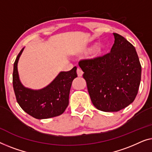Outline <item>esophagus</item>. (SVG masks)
I'll return each instance as SVG.
<instances>
[{
  "label": "esophagus",
  "mask_w": 152,
  "mask_h": 152,
  "mask_svg": "<svg viewBox=\"0 0 152 152\" xmlns=\"http://www.w3.org/2000/svg\"><path fill=\"white\" fill-rule=\"evenodd\" d=\"M77 74H78V76H82L83 74V72L82 71V69H80V68H78L77 69Z\"/></svg>",
  "instance_id": "1"
}]
</instances>
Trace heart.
<instances>
[{
    "instance_id": "obj_1",
    "label": "heart",
    "mask_w": 152,
    "mask_h": 152,
    "mask_svg": "<svg viewBox=\"0 0 152 152\" xmlns=\"http://www.w3.org/2000/svg\"><path fill=\"white\" fill-rule=\"evenodd\" d=\"M95 46H96V45H93L89 46L86 49V50H85V51L87 52H91V51H92L94 50V48H95ZM105 48H106L105 45H104V43H100L99 45H98L97 48H96V54L99 55L100 54H102V52H103Z\"/></svg>"
}]
</instances>
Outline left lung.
Returning a JSON list of instances; mask_svg holds the SVG:
<instances>
[{"label": "left lung", "mask_w": 152, "mask_h": 152, "mask_svg": "<svg viewBox=\"0 0 152 152\" xmlns=\"http://www.w3.org/2000/svg\"><path fill=\"white\" fill-rule=\"evenodd\" d=\"M110 53L78 63L91 102L102 112H118L135 99L141 80L136 49L116 33Z\"/></svg>", "instance_id": "obj_1"}]
</instances>
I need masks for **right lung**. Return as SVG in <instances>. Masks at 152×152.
I'll list each match as a JSON object with an SVG mask.
<instances>
[{
  "label": "right lung",
  "mask_w": 152,
  "mask_h": 152,
  "mask_svg": "<svg viewBox=\"0 0 152 152\" xmlns=\"http://www.w3.org/2000/svg\"><path fill=\"white\" fill-rule=\"evenodd\" d=\"M23 48L14 64L13 87L16 100L25 112L34 118L45 119L58 116L65 112L69 104L72 81L77 77L76 67L68 72H61L50 84L40 89H31L21 83L18 63Z\"/></svg>",
  "instance_id": "obj_1"
}]
</instances>
